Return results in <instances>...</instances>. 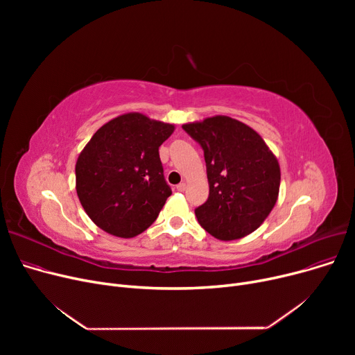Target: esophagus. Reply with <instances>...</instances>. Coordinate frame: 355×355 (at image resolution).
<instances>
[{"label": "esophagus", "instance_id": "34e87169", "mask_svg": "<svg viewBox=\"0 0 355 355\" xmlns=\"http://www.w3.org/2000/svg\"><path fill=\"white\" fill-rule=\"evenodd\" d=\"M185 187H187V185H185V182H180V184L177 185V190H178V191H184Z\"/></svg>", "mask_w": 355, "mask_h": 355}]
</instances>
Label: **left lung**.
Returning a JSON list of instances; mask_svg holds the SVG:
<instances>
[{
	"instance_id": "1",
	"label": "left lung",
	"mask_w": 355,
	"mask_h": 355,
	"mask_svg": "<svg viewBox=\"0 0 355 355\" xmlns=\"http://www.w3.org/2000/svg\"><path fill=\"white\" fill-rule=\"evenodd\" d=\"M182 129L204 151L209 198L196 209L200 226L218 240H237L254 232L275 207L281 168L254 129L216 115Z\"/></svg>"
}]
</instances>
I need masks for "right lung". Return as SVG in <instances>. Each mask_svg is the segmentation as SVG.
Masks as SVG:
<instances>
[{
  "label": "right lung",
  "mask_w": 355,
  "mask_h": 355,
  "mask_svg": "<svg viewBox=\"0 0 355 355\" xmlns=\"http://www.w3.org/2000/svg\"><path fill=\"white\" fill-rule=\"evenodd\" d=\"M175 126L139 112L101 126L76 162V191L98 227L116 237H135L157 220L170 185L158 149Z\"/></svg>",
  "instance_id": "1"
}]
</instances>
